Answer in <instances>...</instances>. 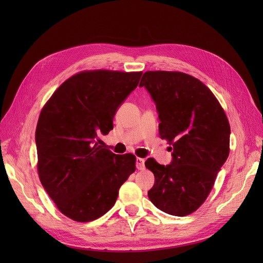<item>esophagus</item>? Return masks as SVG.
<instances>
[{
  "instance_id": "obj_1",
  "label": "esophagus",
  "mask_w": 263,
  "mask_h": 263,
  "mask_svg": "<svg viewBox=\"0 0 263 263\" xmlns=\"http://www.w3.org/2000/svg\"><path fill=\"white\" fill-rule=\"evenodd\" d=\"M136 166H137L138 170H144V168H145V159L137 158L136 159Z\"/></svg>"
}]
</instances>
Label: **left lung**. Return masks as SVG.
Returning a JSON list of instances; mask_svg holds the SVG:
<instances>
[{"label": "left lung", "instance_id": "8db88e82", "mask_svg": "<svg viewBox=\"0 0 263 263\" xmlns=\"http://www.w3.org/2000/svg\"><path fill=\"white\" fill-rule=\"evenodd\" d=\"M145 86L159 114V134L172 144L170 164L149 158L155 176L149 200L174 216H186L204 203L229 155L230 126L208 86L182 72L148 71Z\"/></svg>", "mask_w": 263, "mask_h": 263}]
</instances>
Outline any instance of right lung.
<instances>
[{"label":"right lung","instance_id":"1","mask_svg":"<svg viewBox=\"0 0 263 263\" xmlns=\"http://www.w3.org/2000/svg\"><path fill=\"white\" fill-rule=\"evenodd\" d=\"M141 72L84 71L68 79L44 106L36 128L38 174L67 217L94 220L115 204L119 187L136 170V157L101 146L100 134L136 89Z\"/></svg>","mask_w":263,"mask_h":263}]
</instances>
